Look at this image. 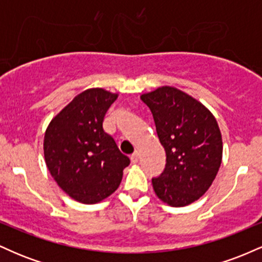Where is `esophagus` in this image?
Returning a JSON list of instances; mask_svg holds the SVG:
<instances>
[{
    "instance_id": "1",
    "label": "esophagus",
    "mask_w": 262,
    "mask_h": 262,
    "mask_svg": "<svg viewBox=\"0 0 262 262\" xmlns=\"http://www.w3.org/2000/svg\"><path fill=\"white\" fill-rule=\"evenodd\" d=\"M139 158H140L139 151H135L134 154L130 156V160H132V162H133V164H137V162L139 161Z\"/></svg>"
}]
</instances>
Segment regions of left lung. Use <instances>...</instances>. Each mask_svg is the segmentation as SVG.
<instances>
[{
    "mask_svg": "<svg viewBox=\"0 0 262 262\" xmlns=\"http://www.w3.org/2000/svg\"><path fill=\"white\" fill-rule=\"evenodd\" d=\"M151 111L166 165L151 180L162 202L183 207L202 197L221 167L223 143L214 116L187 93L159 87L141 95Z\"/></svg>",
    "mask_w": 262,
    "mask_h": 262,
    "instance_id": "1",
    "label": "left lung"
}]
</instances>
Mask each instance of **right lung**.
<instances>
[{"mask_svg":"<svg viewBox=\"0 0 262 262\" xmlns=\"http://www.w3.org/2000/svg\"><path fill=\"white\" fill-rule=\"evenodd\" d=\"M118 96L103 89L77 95L53 121L44 135L48 170L66 193L93 204L118 188L130 164L103 129V119Z\"/></svg>","mask_w":262,"mask_h":262,"instance_id":"right-lung-1","label":"right lung"}]
</instances>
